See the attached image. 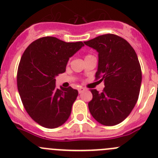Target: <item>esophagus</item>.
I'll use <instances>...</instances> for the list:
<instances>
[{
  "label": "esophagus",
  "mask_w": 158,
  "mask_h": 158,
  "mask_svg": "<svg viewBox=\"0 0 158 158\" xmlns=\"http://www.w3.org/2000/svg\"><path fill=\"white\" fill-rule=\"evenodd\" d=\"M85 88H82V87H80V88H79V89H78V91H79V94H82V92H83V91H85Z\"/></svg>",
  "instance_id": "1"
}]
</instances>
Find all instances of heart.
Instances as JSON below:
<instances>
[{"label":"heart","mask_w":158,"mask_h":158,"mask_svg":"<svg viewBox=\"0 0 158 158\" xmlns=\"http://www.w3.org/2000/svg\"><path fill=\"white\" fill-rule=\"evenodd\" d=\"M89 56H91V55H86V57H89ZM86 57H85V58H86Z\"/></svg>","instance_id":"obj_1"}]
</instances>
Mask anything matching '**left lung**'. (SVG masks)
<instances>
[{
	"mask_svg": "<svg viewBox=\"0 0 158 158\" xmlns=\"http://www.w3.org/2000/svg\"><path fill=\"white\" fill-rule=\"evenodd\" d=\"M84 44L98 52L96 80L105 86L101 93L90 90L89 112L104 126H115L129 115L139 98L142 72L136 53L126 40L110 33Z\"/></svg>",
	"mask_w": 158,
	"mask_h": 158,
	"instance_id": "8db88e82",
	"label": "left lung"
}]
</instances>
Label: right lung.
Wrapping results in <instances>:
<instances>
[{
  "mask_svg": "<svg viewBox=\"0 0 158 158\" xmlns=\"http://www.w3.org/2000/svg\"><path fill=\"white\" fill-rule=\"evenodd\" d=\"M83 43H66L53 36L36 40L23 53L17 72V86L26 112L41 126L54 129L69 118L77 89H57L55 77L65 72L69 57Z\"/></svg>",
  "mask_w": 158,
  "mask_h": 158,
  "instance_id": "1",
  "label": "right lung"
}]
</instances>
